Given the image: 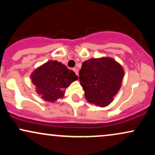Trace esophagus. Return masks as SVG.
I'll return each mask as SVG.
<instances>
[{
    "label": "esophagus",
    "mask_w": 155,
    "mask_h": 155,
    "mask_svg": "<svg viewBox=\"0 0 155 155\" xmlns=\"http://www.w3.org/2000/svg\"><path fill=\"white\" fill-rule=\"evenodd\" d=\"M73 71H74V72H75V74L76 75L78 76V74H79V71H78V69L76 68H73Z\"/></svg>",
    "instance_id": "esophagus-1"
}]
</instances>
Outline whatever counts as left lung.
<instances>
[{
  "mask_svg": "<svg viewBox=\"0 0 155 155\" xmlns=\"http://www.w3.org/2000/svg\"><path fill=\"white\" fill-rule=\"evenodd\" d=\"M79 74L87 101L105 107L111 104L120 90L124 71L111 58H93L84 62Z\"/></svg>",
  "mask_w": 155,
  "mask_h": 155,
  "instance_id": "obj_1",
  "label": "left lung"
}]
</instances>
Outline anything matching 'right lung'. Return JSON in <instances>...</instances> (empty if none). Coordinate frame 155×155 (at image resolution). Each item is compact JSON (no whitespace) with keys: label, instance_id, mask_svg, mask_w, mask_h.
<instances>
[{"label":"right lung","instance_id":"right-lung-1","mask_svg":"<svg viewBox=\"0 0 155 155\" xmlns=\"http://www.w3.org/2000/svg\"><path fill=\"white\" fill-rule=\"evenodd\" d=\"M31 79L38 95L45 101L53 102L63 97L64 90L78 76L62 63L50 60L38 68L32 74Z\"/></svg>","mask_w":155,"mask_h":155}]
</instances>
